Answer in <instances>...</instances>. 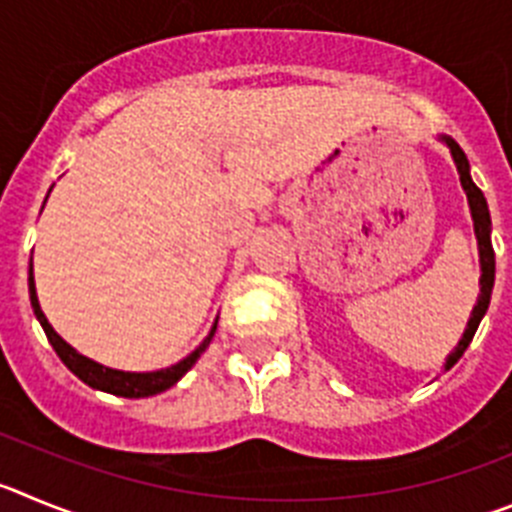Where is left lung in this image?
I'll list each match as a JSON object with an SVG mask.
<instances>
[{
  "mask_svg": "<svg viewBox=\"0 0 512 512\" xmlns=\"http://www.w3.org/2000/svg\"><path fill=\"white\" fill-rule=\"evenodd\" d=\"M444 142L449 145L451 155H454V163H457L459 170V181H462V188L467 191V199H469V209H472V219H474V234H477V242H480V262H482V278H480V301L474 306L472 311V319H469L467 331H464L462 342L457 344V349L449 354L446 359V370L457 365L459 357L464 354V349L469 347L472 342L474 331L480 326L482 316H485L487 306H490V293H492V283H495V250H492V239H490V209H487V201L482 196V191L474 186L472 176H469V160L464 155L462 147L457 142L451 140V137H444Z\"/></svg>",
  "mask_w": 512,
  "mask_h": 512,
  "instance_id": "obj_1",
  "label": "left lung"
}]
</instances>
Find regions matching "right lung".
<instances>
[{
  "label": "right lung",
  "mask_w": 512,
  "mask_h": 512,
  "mask_svg": "<svg viewBox=\"0 0 512 512\" xmlns=\"http://www.w3.org/2000/svg\"><path fill=\"white\" fill-rule=\"evenodd\" d=\"M27 288H30V303H32V311L38 316L40 326H43L45 336H48V342L53 344L55 354L61 357L63 365L78 377V380H84L86 385L96 390H104V393H112V395H122V398H147V395H158L163 390H168L170 385H176L193 365H196V359L204 354V349L209 347L211 336H214V329L211 334L206 336L201 347L196 352L188 354L186 359H181L178 365L173 367H165V370L158 372H119V370H109V367H101L99 362H91L89 357L84 354H78L71 344H66L61 336L55 334L53 326L48 324L45 319V313L40 311V303H38V293H35V278H32V262H30V278H27Z\"/></svg>",
  "instance_id": "add662e5"
}]
</instances>
